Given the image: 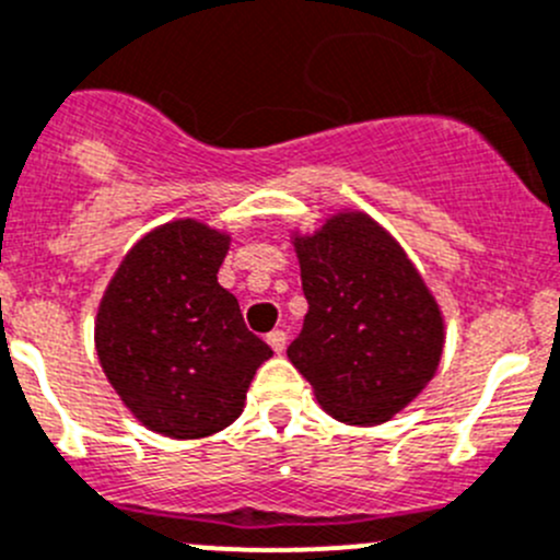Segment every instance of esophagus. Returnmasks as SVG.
<instances>
[{
	"label": "esophagus",
	"mask_w": 560,
	"mask_h": 560,
	"mask_svg": "<svg viewBox=\"0 0 560 560\" xmlns=\"http://www.w3.org/2000/svg\"><path fill=\"white\" fill-rule=\"evenodd\" d=\"M268 345H270V350L273 352H284V347H287V334L284 330H270L268 334Z\"/></svg>",
	"instance_id": "obj_1"
}]
</instances>
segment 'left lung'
<instances>
[{
  "label": "left lung",
  "mask_w": 560,
  "mask_h": 560,
  "mask_svg": "<svg viewBox=\"0 0 560 560\" xmlns=\"http://www.w3.org/2000/svg\"><path fill=\"white\" fill-rule=\"evenodd\" d=\"M308 312L287 347L328 416L385 424L438 372L443 314L405 248L374 219L345 210L292 235Z\"/></svg>",
  "instance_id": "1"
}]
</instances>
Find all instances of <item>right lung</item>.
I'll return each mask as SVG.
<instances>
[{
  "label": "right lung",
  "instance_id": "add662e5",
  "mask_svg": "<svg viewBox=\"0 0 560 560\" xmlns=\"http://www.w3.org/2000/svg\"><path fill=\"white\" fill-rule=\"evenodd\" d=\"M230 235L194 219L148 232L108 281L95 350L122 405L148 430L197 441L230 427L273 355L219 284Z\"/></svg>",
  "mask_w": 560,
  "mask_h": 560
}]
</instances>
